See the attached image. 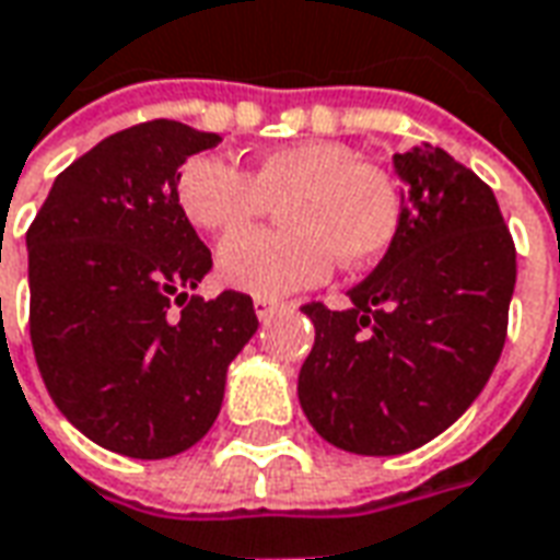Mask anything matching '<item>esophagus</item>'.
Returning a JSON list of instances; mask_svg holds the SVG:
<instances>
[{
  "label": "esophagus",
  "instance_id": "1",
  "mask_svg": "<svg viewBox=\"0 0 560 560\" xmlns=\"http://www.w3.org/2000/svg\"><path fill=\"white\" fill-rule=\"evenodd\" d=\"M253 307H256V316H259L261 323H265V319H268L273 311H280L283 304H280V301H271V299H253Z\"/></svg>",
  "mask_w": 560,
  "mask_h": 560
}]
</instances>
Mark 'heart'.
Masks as SVG:
<instances>
[{
    "label": "heart",
    "instance_id": "heart-1",
    "mask_svg": "<svg viewBox=\"0 0 560 560\" xmlns=\"http://www.w3.org/2000/svg\"><path fill=\"white\" fill-rule=\"evenodd\" d=\"M177 205L196 229L232 232L280 205L277 232H235L217 249L225 287L280 299L323 283L331 259L343 271L376 261L398 235V180L340 141L273 147L241 172L196 153L177 174Z\"/></svg>",
    "mask_w": 560,
    "mask_h": 560
}]
</instances>
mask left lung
I'll return each instance as SVG.
<instances>
[{"mask_svg":"<svg viewBox=\"0 0 560 560\" xmlns=\"http://www.w3.org/2000/svg\"><path fill=\"white\" fill-rule=\"evenodd\" d=\"M404 220L347 311L311 301L299 400L316 434L355 455H400L458 419L501 359L515 244L498 198L440 147L395 156Z\"/></svg>","mask_w":560,"mask_h":560,"instance_id":"8db88e82","label":"left lung"}]
</instances>
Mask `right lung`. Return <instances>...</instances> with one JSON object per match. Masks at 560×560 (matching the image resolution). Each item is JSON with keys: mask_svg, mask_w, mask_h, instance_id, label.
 Returning <instances> with one entry per match:
<instances>
[{"mask_svg": "<svg viewBox=\"0 0 560 560\" xmlns=\"http://www.w3.org/2000/svg\"><path fill=\"white\" fill-rule=\"evenodd\" d=\"M217 144L177 120L110 135L59 174L26 232L42 380L71 425L129 458L205 438L259 328L244 292L189 295L213 261L177 205V174Z\"/></svg>", "mask_w": 560, "mask_h": 560, "instance_id": "add662e5", "label": "right lung"}]
</instances>
